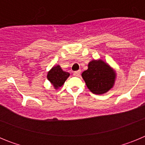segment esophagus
<instances>
[{
  "instance_id": "34e87169",
  "label": "esophagus",
  "mask_w": 145,
  "mask_h": 145,
  "mask_svg": "<svg viewBox=\"0 0 145 145\" xmlns=\"http://www.w3.org/2000/svg\"><path fill=\"white\" fill-rule=\"evenodd\" d=\"M80 70H78V71L74 72L73 75L74 76H80Z\"/></svg>"
}]
</instances>
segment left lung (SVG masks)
<instances>
[{
	"label": "left lung",
	"instance_id": "obj_1",
	"mask_svg": "<svg viewBox=\"0 0 145 145\" xmlns=\"http://www.w3.org/2000/svg\"><path fill=\"white\" fill-rule=\"evenodd\" d=\"M81 76L92 93L103 94L113 87L116 72L103 60L93 59L88 63V69L83 72Z\"/></svg>",
	"mask_w": 145,
	"mask_h": 145
}]
</instances>
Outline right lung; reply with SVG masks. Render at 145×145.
<instances>
[{
	"label": "right lung",
	"instance_id": "right-lung-1",
	"mask_svg": "<svg viewBox=\"0 0 145 145\" xmlns=\"http://www.w3.org/2000/svg\"><path fill=\"white\" fill-rule=\"evenodd\" d=\"M69 76L70 73L63 71L59 65L54 66L47 74V78L53 85L55 89H58L63 85Z\"/></svg>",
	"mask_w": 145,
	"mask_h": 145
}]
</instances>
